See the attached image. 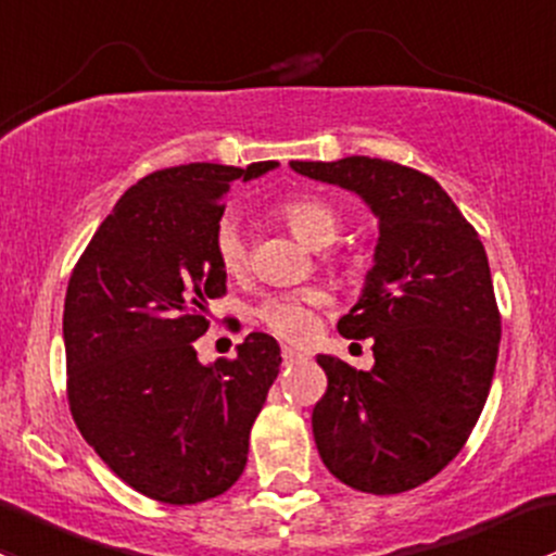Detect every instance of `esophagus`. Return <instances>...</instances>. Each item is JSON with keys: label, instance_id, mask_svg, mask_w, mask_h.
Masks as SVG:
<instances>
[{"label": "esophagus", "instance_id": "obj_1", "mask_svg": "<svg viewBox=\"0 0 556 556\" xmlns=\"http://www.w3.org/2000/svg\"><path fill=\"white\" fill-rule=\"evenodd\" d=\"M306 359V354H301L298 349H290V346H282V362L285 365H295V362Z\"/></svg>", "mask_w": 556, "mask_h": 556}]
</instances>
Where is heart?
Here are the masks:
<instances>
[{"label":"heart","mask_w":556,"mask_h":556,"mask_svg":"<svg viewBox=\"0 0 556 556\" xmlns=\"http://www.w3.org/2000/svg\"><path fill=\"white\" fill-rule=\"evenodd\" d=\"M277 215L290 226V231L301 239L303 244L314 250L330 248L341 233V215L330 202L319 197H290L277 207ZM215 250L226 274L237 277L250 266L248 237L239 229L233 218H224L215 233ZM330 303V295L323 288H306L301 293L268 295L255 308V319L271 330L277 338L301 343L312 336L314 330V308H323Z\"/></svg>","instance_id":"b5f03b06"}]
</instances>
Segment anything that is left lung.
<instances>
[{"instance_id":"1","label":"left lung","mask_w":556,"mask_h":556,"mask_svg":"<svg viewBox=\"0 0 556 556\" xmlns=\"http://www.w3.org/2000/svg\"><path fill=\"white\" fill-rule=\"evenodd\" d=\"M341 186L378 220L372 268L346 338H372V370L319 354L327 391L312 429L323 464L349 488L391 495L440 475L469 440L501 343L488 255L440 184L396 162H290Z\"/></svg>"}]
</instances>
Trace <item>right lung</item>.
I'll use <instances>...</instances> for the list:
<instances>
[{
	"instance_id": "1",
	"label": "right lung",
	"mask_w": 556,
	"mask_h": 556,
	"mask_svg": "<svg viewBox=\"0 0 556 556\" xmlns=\"http://www.w3.org/2000/svg\"><path fill=\"white\" fill-rule=\"evenodd\" d=\"M279 162H191L138 180L98 226L66 290L68 405L116 477L162 504L226 493L248 464L282 356L250 332L237 359L202 365L210 301L226 293L215 250L224 197Z\"/></svg>"
}]
</instances>
